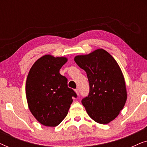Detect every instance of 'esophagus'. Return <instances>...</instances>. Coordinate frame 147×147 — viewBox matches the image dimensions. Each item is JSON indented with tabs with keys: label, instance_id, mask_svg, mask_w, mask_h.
Returning <instances> with one entry per match:
<instances>
[{
	"label": "esophagus",
	"instance_id": "34e87169",
	"mask_svg": "<svg viewBox=\"0 0 147 147\" xmlns=\"http://www.w3.org/2000/svg\"><path fill=\"white\" fill-rule=\"evenodd\" d=\"M75 92H76V93L77 94V95H79V90H78V88H76V89L75 90Z\"/></svg>",
	"mask_w": 147,
	"mask_h": 147
}]
</instances>
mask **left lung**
I'll return each instance as SVG.
<instances>
[{
    "mask_svg": "<svg viewBox=\"0 0 147 147\" xmlns=\"http://www.w3.org/2000/svg\"><path fill=\"white\" fill-rule=\"evenodd\" d=\"M74 61L87 74L90 92L82 103L90 117L106 124L117 117L126 103V84L122 72L114 57L98 49Z\"/></svg>",
    "mask_w": 147,
    "mask_h": 147,
    "instance_id": "left-lung-1",
    "label": "left lung"
}]
</instances>
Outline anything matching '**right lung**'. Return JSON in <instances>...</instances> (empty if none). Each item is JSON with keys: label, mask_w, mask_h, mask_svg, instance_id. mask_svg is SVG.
I'll list each match as a JSON object with an SVG mask.
<instances>
[{"label": "right lung", "mask_w": 147, "mask_h": 147, "mask_svg": "<svg viewBox=\"0 0 147 147\" xmlns=\"http://www.w3.org/2000/svg\"><path fill=\"white\" fill-rule=\"evenodd\" d=\"M67 61L64 57L45 55L32 66L26 81V96L30 111L41 124L56 126L68 113L77 94L68 88L67 79L59 69Z\"/></svg>", "instance_id": "obj_1"}]
</instances>
